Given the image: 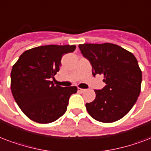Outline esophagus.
Returning <instances> with one entry per match:
<instances>
[{"label":"esophagus","instance_id":"34e87169","mask_svg":"<svg viewBox=\"0 0 151 151\" xmlns=\"http://www.w3.org/2000/svg\"><path fill=\"white\" fill-rule=\"evenodd\" d=\"M78 90L79 93H83V92H85L86 91V89H84V88H78Z\"/></svg>","mask_w":151,"mask_h":151}]
</instances>
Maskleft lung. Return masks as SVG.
Listing matches in <instances>:
<instances>
[{"mask_svg":"<svg viewBox=\"0 0 151 151\" xmlns=\"http://www.w3.org/2000/svg\"><path fill=\"white\" fill-rule=\"evenodd\" d=\"M93 69V75L104 74L106 86L96 89V98L86 103L94 119L112 123L126 116L139 96L142 72L132 53L112 43L78 46Z\"/></svg>","mask_w":151,"mask_h":151,"instance_id":"8db88e82","label":"left lung"}]
</instances>
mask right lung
I'll list each match as a JSON object with an SVG mask.
<instances>
[{"instance_id":"1","label":"right lung","mask_w":151,"mask_h":151,"mask_svg":"<svg viewBox=\"0 0 151 151\" xmlns=\"http://www.w3.org/2000/svg\"><path fill=\"white\" fill-rule=\"evenodd\" d=\"M74 45H46L27 50L19 56L11 72L15 101L29 119L40 124L57 120L67 109L76 86L62 87L51 81L60 70L63 55L74 51Z\"/></svg>"}]
</instances>
